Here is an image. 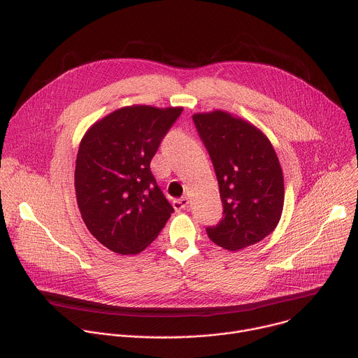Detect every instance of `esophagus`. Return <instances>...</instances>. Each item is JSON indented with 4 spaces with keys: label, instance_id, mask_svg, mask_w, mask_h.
<instances>
[{
    "label": "esophagus",
    "instance_id": "1",
    "mask_svg": "<svg viewBox=\"0 0 358 358\" xmlns=\"http://www.w3.org/2000/svg\"><path fill=\"white\" fill-rule=\"evenodd\" d=\"M173 207L176 208V211H182L185 208H188V199L187 198H178L173 201Z\"/></svg>",
    "mask_w": 358,
    "mask_h": 358
}]
</instances>
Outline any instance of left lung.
<instances>
[{"label":"left lung","instance_id":"8db88e82","mask_svg":"<svg viewBox=\"0 0 358 358\" xmlns=\"http://www.w3.org/2000/svg\"><path fill=\"white\" fill-rule=\"evenodd\" d=\"M196 131L208 150L224 206V217L208 227V238L239 250L276 228L285 202L283 173L269 138L249 122L227 112L195 113Z\"/></svg>","mask_w":358,"mask_h":358}]
</instances>
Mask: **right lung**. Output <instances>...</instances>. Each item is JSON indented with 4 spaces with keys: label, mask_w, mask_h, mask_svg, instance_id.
Masks as SVG:
<instances>
[{
    "label": "right lung",
    "mask_w": 358,
    "mask_h": 358,
    "mask_svg": "<svg viewBox=\"0 0 358 358\" xmlns=\"http://www.w3.org/2000/svg\"><path fill=\"white\" fill-rule=\"evenodd\" d=\"M182 108L127 106L83 136L75 167L78 207L89 232L108 249L134 255L157 238L174 213L150 162Z\"/></svg>",
    "instance_id": "add662e5"
}]
</instances>
